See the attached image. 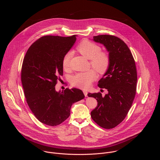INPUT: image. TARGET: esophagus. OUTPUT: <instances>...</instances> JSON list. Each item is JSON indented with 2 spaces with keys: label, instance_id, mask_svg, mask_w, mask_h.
I'll use <instances>...</instances> for the list:
<instances>
[{
  "label": "esophagus",
  "instance_id": "34e87169",
  "mask_svg": "<svg viewBox=\"0 0 160 160\" xmlns=\"http://www.w3.org/2000/svg\"><path fill=\"white\" fill-rule=\"evenodd\" d=\"M84 92V94L85 95V97H88V92L86 91H83Z\"/></svg>",
  "mask_w": 160,
  "mask_h": 160
}]
</instances>
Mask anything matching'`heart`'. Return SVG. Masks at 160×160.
Here are the masks:
<instances>
[{"instance_id": "obj_1", "label": "heart", "mask_w": 160, "mask_h": 160, "mask_svg": "<svg viewBox=\"0 0 160 160\" xmlns=\"http://www.w3.org/2000/svg\"><path fill=\"white\" fill-rule=\"evenodd\" d=\"M77 50L85 58L90 60V64L98 74H104L109 68L110 58L105 52L101 51V47L98 45L88 40L81 42L76 47ZM71 53H67L62 62L64 70L69 68ZM96 78V73L94 70L90 69L86 72H78L74 75L71 79L72 86L81 89H88L90 87L92 82Z\"/></svg>"}]
</instances>
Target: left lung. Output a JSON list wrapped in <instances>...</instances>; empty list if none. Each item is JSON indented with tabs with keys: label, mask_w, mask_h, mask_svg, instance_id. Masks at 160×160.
<instances>
[{
	"label": "left lung",
	"mask_w": 160,
	"mask_h": 160,
	"mask_svg": "<svg viewBox=\"0 0 160 160\" xmlns=\"http://www.w3.org/2000/svg\"><path fill=\"white\" fill-rule=\"evenodd\" d=\"M93 38L109 52L110 65L98 84L100 88L106 89L108 93L105 97L100 92L88 94L98 102L91 115L100 127L113 129L125 119L132 105L137 88L136 66L131 50L120 38L107 34Z\"/></svg>",
	"instance_id": "8db88e82"
}]
</instances>
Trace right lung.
Returning a JSON list of instances; mask_svg holds the SVG:
<instances>
[{"label": "right lung", "mask_w": 160, "mask_h": 160, "mask_svg": "<svg viewBox=\"0 0 160 160\" xmlns=\"http://www.w3.org/2000/svg\"><path fill=\"white\" fill-rule=\"evenodd\" d=\"M76 38L44 36L28 48L23 59L21 79L26 102L42 123L55 126L70 115L72 103L85 96L78 89L57 92L55 86L63 76L62 59Z\"/></svg>", "instance_id": "right-lung-1"}]
</instances>
